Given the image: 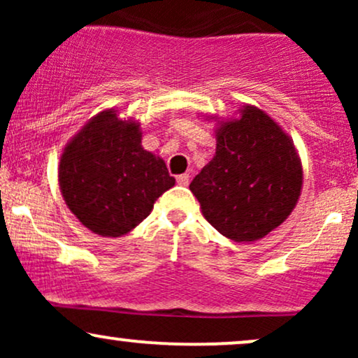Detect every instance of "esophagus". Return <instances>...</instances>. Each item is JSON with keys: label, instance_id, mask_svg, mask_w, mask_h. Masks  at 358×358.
Here are the masks:
<instances>
[{"label": "esophagus", "instance_id": "1", "mask_svg": "<svg viewBox=\"0 0 358 358\" xmlns=\"http://www.w3.org/2000/svg\"><path fill=\"white\" fill-rule=\"evenodd\" d=\"M176 182H178V185H182V187H187V185L190 183V176H188L187 173L178 175L176 176Z\"/></svg>", "mask_w": 358, "mask_h": 358}]
</instances>
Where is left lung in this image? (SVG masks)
<instances>
[{
	"instance_id": "1",
	"label": "left lung",
	"mask_w": 358,
	"mask_h": 358,
	"mask_svg": "<svg viewBox=\"0 0 358 358\" xmlns=\"http://www.w3.org/2000/svg\"><path fill=\"white\" fill-rule=\"evenodd\" d=\"M215 139V155L190 190L222 236L234 242L262 239L289 217L301 195L303 166L293 139L249 104L239 117L219 121Z\"/></svg>"
}]
</instances>
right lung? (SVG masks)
I'll return each instance as SVG.
<instances>
[{"instance_id": "obj_1", "label": "right lung", "mask_w": 358, "mask_h": 358, "mask_svg": "<svg viewBox=\"0 0 358 358\" xmlns=\"http://www.w3.org/2000/svg\"><path fill=\"white\" fill-rule=\"evenodd\" d=\"M141 139L138 121L119 119L116 109H106L90 117L62 151V196L97 236L131 232L175 185L165 162L146 151Z\"/></svg>"}]
</instances>
